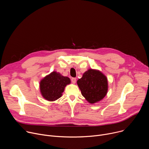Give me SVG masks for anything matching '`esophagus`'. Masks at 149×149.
<instances>
[{
    "mask_svg": "<svg viewBox=\"0 0 149 149\" xmlns=\"http://www.w3.org/2000/svg\"><path fill=\"white\" fill-rule=\"evenodd\" d=\"M76 78H71V81H72V82L73 83V84H75V82H76Z\"/></svg>",
    "mask_w": 149,
    "mask_h": 149,
    "instance_id": "34e87169",
    "label": "esophagus"
}]
</instances>
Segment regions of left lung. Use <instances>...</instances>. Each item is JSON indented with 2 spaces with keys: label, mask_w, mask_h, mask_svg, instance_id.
Returning <instances> with one entry per match:
<instances>
[{
  "label": "left lung",
  "mask_w": 149,
  "mask_h": 149,
  "mask_svg": "<svg viewBox=\"0 0 149 149\" xmlns=\"http://www.w3.org/2000/svg\"><path fill=\"white\" fill-rule=\"evenodd\" d=\"M77 84L82 96L90 104L102 100L108 91V81L101 71L89 69L83 74Z\"/></svg>",
  "instance_id": "obj_1"
}]
</instances>
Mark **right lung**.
<instances>
[{"mask_svg": "<svg viewBox=\"0 0 149 149\" xmlns=\"http://www.w3.org/2000/svg\"><path fill=\"white\" fill-rule=\"evenodd\" d=\"M70 83L68 77L53 71L40 80L39 87L41 95L48 101H55L62 96L65 87Z\"/></svg>", "mask_w": 149, "mask_h": 149, "instance_id": "add662e5", "label": "right lung"}]
</instances>
